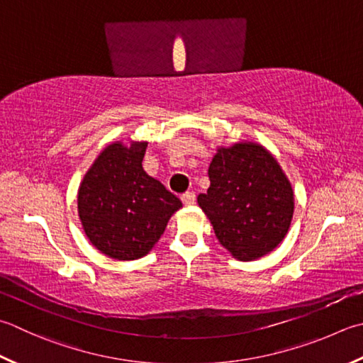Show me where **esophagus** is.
Wrapping results in <instances>:
<instances>
[{
    "label": "esophagus",
    "instance_id": "1",
    "mask_svg": "<svg viewBox=\"0 0 363 363\" xmlns=\"http://www.w3.org/2000/svg\"><path fill=\"white\" fill-rule=\"evenodd\" d=\"M181 200H182V203L186 204V206H191V204H195L196 196H195L194 191H186V194L181 196Z\"/></svg>",
    "mask_w": 363,
    "mask_h": 363
}]
</instances>
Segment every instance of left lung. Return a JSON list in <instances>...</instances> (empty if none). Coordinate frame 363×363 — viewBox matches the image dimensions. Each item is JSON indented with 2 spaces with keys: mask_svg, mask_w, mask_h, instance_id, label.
I'll return each mask as SVG.
<instances>
[{
  "mask_svg": "<svg viewBox=\"0 0 363 363\" xmlns=\"http://www.w3.org/2000/svg\"><path fill=\"white\" fill-rule=\"evenodd\" d=\"M208 174L211 186L198 204L218 242L239 261L272 252L294 212L293 187L274 155L252 141L218 147Z\"/></svg>",
  "mask_w": 363,
  "mask_h": 363,
  "instance_id": "8db88e82",
  "label": "left lung"
}]
</instances>
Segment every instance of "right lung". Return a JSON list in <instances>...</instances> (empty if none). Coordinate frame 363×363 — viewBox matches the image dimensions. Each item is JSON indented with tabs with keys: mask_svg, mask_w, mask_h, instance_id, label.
I'll return each instance as SVG.
<instances>
[{
	"mask_svg": "<svg viewBox=\"0 0 363 363\" xmlns=\"http://www.w3.org/2000/svg\"><path fill=\"white\" fill-rule=\"evenodd\" d=\"M146 141L106 146L78 189V216L97 250L119 261L149 253L177 209L179 198L149 176L141 162Z\"/></svg>",
	"mask_w": 363,
	"mask_h": 363,
	"instance_id": "1",
	"label": "right lung"
}]
</instances>
